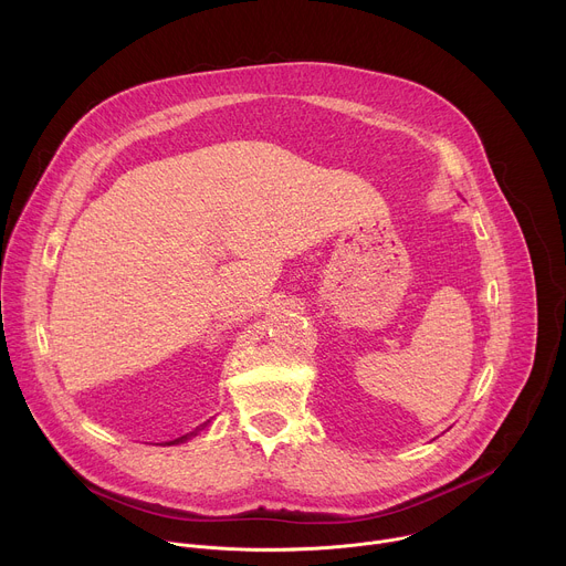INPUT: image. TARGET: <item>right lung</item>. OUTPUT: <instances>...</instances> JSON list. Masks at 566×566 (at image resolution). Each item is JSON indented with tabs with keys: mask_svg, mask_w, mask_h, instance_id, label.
Returning <instances> with one entry per match:
<instances>
[{
	"mask_svg": "<svg viewBox=\"0 0 566 566\" xmlns=\"http://www.w3.org/2000/svg\"><path fill=\"white\" fill-rule=\"evenodd\" d=\"M189 436H193V433H187V436H182V438H178V440H171L169 444H178V442H185Z\"/></svg>",
	"mask_w": 566,
	"mask_h": 566,
	"instance_id": "1",
	"label": "right lung"
}]
</instances>
